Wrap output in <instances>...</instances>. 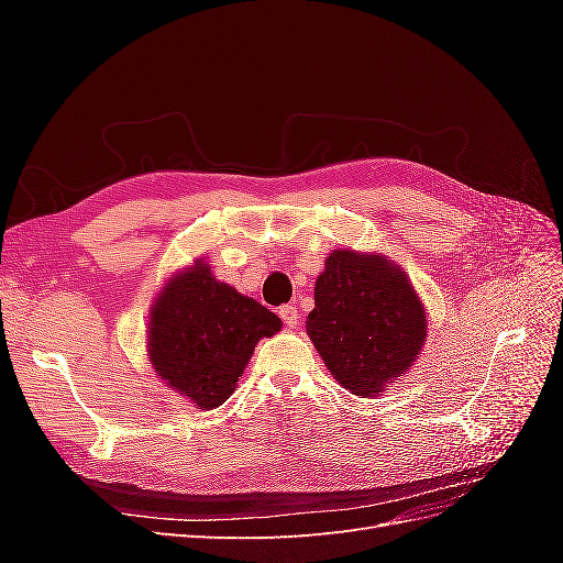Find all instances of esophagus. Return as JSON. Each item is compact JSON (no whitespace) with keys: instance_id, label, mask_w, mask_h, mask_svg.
I'll use <instances>...</instances> for the list:
<instances>
[{"instance_id":"1","label":"esophagus","mask_w":563,"mask_h":563,"mask_svg":"<svg viewBox=\"0 0 563 563\" xmlns=\"http://www.w3.org/2000/svg\"><path fill=\"white\" fill-rule=\"evenodd\" d=\"M279 317H282V321L286 323L288 329L298 327V319H300V314H298V308H296V305H282V308H279Z\"/></svg>"}]
</instances>
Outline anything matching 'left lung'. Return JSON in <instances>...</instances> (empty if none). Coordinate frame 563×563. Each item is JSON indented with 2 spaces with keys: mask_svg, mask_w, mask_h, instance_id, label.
<instances>
[{
  "mask_svg": "<svg viewBox=\"0 0 563 563\" xmlns=\"http://www.w3.org/2000/svg\"><path fill=\"white\" fill-rule=\"evenodd\" d=\"M308 335L340 385L376 397L416 360L428 319L397 265L343 249L329 255L314 284Z\"/></svg>",
  "mask_w": 563,
  "mask_h": 563,
  "instance_id": "obj_1",
  "label": "left lung"
}]
</instances>
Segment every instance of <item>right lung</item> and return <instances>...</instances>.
<instances>
[{"instance_id": "obj_1", "label": "right lung", "mask_w": 563, "mask_h": 563, "mask_svg": "<svg viewBox=\"0 0 563 563\" xmlns=\"http://www.w3.org/2000/svg\"><path fill=\"white\" fill-rule=\"evenodd\" d=\"M279 329L275 312L197 263L152 305L150 362L166 385L207 411L232 395L255 343Z\"/></svg>"}]
</instances>
